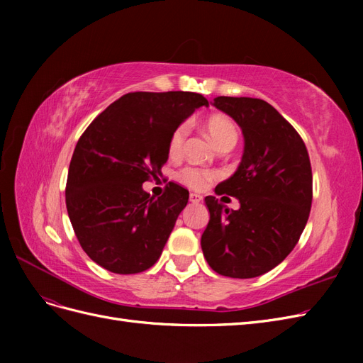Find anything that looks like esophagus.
<instances>
[{"label": "esophagus", "instance_id": "34e87169", "mask_svg": "<svg viewBox=\"0 0 363 363\" xmlns=\"http://www.w3.org/2000/svg\"><path fill=\"white\" fill-rule=\"evenodd\" d=\"M203 200V196L200 194H191L189 195V201L191 203H200Z\"/></svg>", "mask_w": 363, "mask_h": 363}]
</instances>
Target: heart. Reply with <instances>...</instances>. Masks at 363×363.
<instances>
[{
  "label": "heart",
  "mask_w": 363,
  "mask_h": 363,
  "mask_svg": "<svg viewBox=\"0 0 363 363\" xmlns=\"http://www.w3.org/2000/svg\"><path fill=\"white\" fill-rule=\"evenodd\" d=\"M206 130L208 136H211L212 140L215 142L216 147L223 145L224 142H228V140L236 142L238 139V131L233 121H230L228 118L221 115H215L208 118L206 121ZM188 133H189L188 123H183L174 128L168 142V151L171 157H179L182 155ZM216 177L218 174L215 171L196 168V167H186L179 174V179L194 189H204L206 186Z\"/></svg>",
  "instance_id": "heart-1"
}]
</instances>
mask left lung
<instances>
[{"label":"left lung","instance_id":"obj_1","mask_svg":"<svg viewBox=\"0 0 363 363\" xmlns=\"http://www.w3.org/2000/svg\"><path fill=\"white\" fill-rule=\"evenodd\" d=\"M213 106L242 130V160L218 195L239 200L230 211L216 196L204 199L211 219L201 236L203 255L215 272L252 279L276 268L298 239L312 206V168L296 130L259 98L216 96Z\"/></svg>","mask_w":363,"mask_h":363}]
</instances>
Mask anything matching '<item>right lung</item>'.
Segmentation results:
<instances>
[{
	"label": "right lung",
	"instance_id": "obj_1",
	"mask_svg": "<svg viewBox=\"0 0 363 363\" xmlns=\"http://www.w3.org/2000/svg\"><path fill=\"white\" fill-rule=\"evenodd\" d=\"M201 106L208 101L195 92H130L77 142L67 208L82 248L104 269L136 274L159 260L189 191L171 182L155 199L142 183L160 175L174 128Z\"/></svg>",
	"mask_w": 363,
	"mask_h": 363
}]
</instances>
